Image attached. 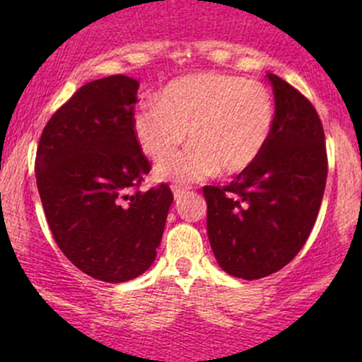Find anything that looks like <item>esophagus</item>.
Instances as JSON below:
<instances>
[{"label":"esophagus","instance_id":"34e87169","mask_svg":"<svg viewBox=\"0 0 362 362\" xmlns=\"http://www.w3.org/2000/svg\"><path fill=\"white\" fill-rule=\"evenodd\" d=\"M185 192H187V189H185V187H180V185H173V196H175V199H180L182 196L185 194Z\"/></svg>","mask_w":362,"mask_h":362}]
</instances>
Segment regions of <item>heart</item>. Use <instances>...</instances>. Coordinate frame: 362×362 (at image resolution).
I'll use <instances>...</instances> for the list:
<instances>
[{"label":"heart","mask_w":362,"mask_h":362,"mask_svg":"<svg viewBox=\"0 0 362 362\" xmlns=\"http://www.w3.org/2000/svg\"><path fill=\"white\" fill-rule=\"evenodd\" d=\"M275 105L262 83L242 76L203 73L168 83L133 115V133L147 158H170L185 141L191 148L156 168L159 180L198 182L218 170L245 171L272 136Z\"/></svg>","instance_id":"b5f03b06"}]
</instances>
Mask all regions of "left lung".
<instances>
[{
	"label": "left lung",
	"instance_id": "8db88e82",
	"mask_svg": "<svg viewBox=\"0 0 362 362\" xmlns=\"http://www.w3.org/2000/svg\"><path fill=\"white\" fill-rule=\"evenodd\" d=\"M272 136L257 160L226 187L206 185V233L218 266L257 280L296 257L315 224L327 177L324 129L313 105L268 73Z\"/></svg>",
	"mask_w": 362,
	"mask_h": 362
}]
</instances>
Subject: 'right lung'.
I'll return each instance as SVG.
<instances>
[{"label":"right lung","mask_w":362,"mask_h":362,"mask_svg":"<svg viewBox=\"0 0 362 362\" xmlns=\"http://www.w3.org/2000/svg\"><path fill=\"white\" fill-rule=\"evenodd\" d=\"M140 83L112 75L80 87L43 129L36 185L54 240L69 261L108 284L156 261L173 194L138 191L151 164L133 133Z\"/></svg>","instance_id":"obj_1"}]
</instances>
